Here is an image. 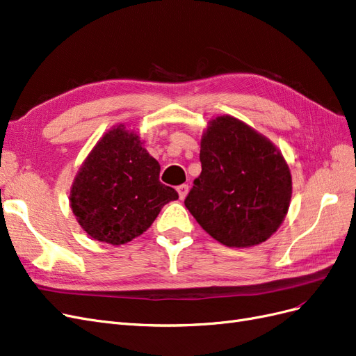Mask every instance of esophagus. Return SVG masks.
I'll list each match as a JSON object with an SVG mask.
<instances>
[{
	"label": "esophagus",
	"instance_id": "34e87169",
	"mask_svg": "<svg viewBox=\"0 0 356 356\" xmlns=\"http://www.w3.org/2000/svg\"><path fill=\"white\" fill-rule=\"evenodd\" d=\"M177 191H178V194H179V199L184 200V199H186L187 193H188V186H187V184H181V186L177 187Z\"/></svg>",
	"mask_w": 356,
	"mask_h": 356
}]
</instances>
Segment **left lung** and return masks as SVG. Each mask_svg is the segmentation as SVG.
<instances>
[{"instance_id":"8db88e82","label":"left lung","mask_w":356,"mask_h":356,"mask_svg":"<svg viewBox=\"0 0 356 356\" xmlns=\"http://www.w3.org/2000/svg\"><path fill=\"white\" fill-rule=\"evenodd\" d=\"M202 174L184 200L202 228L228 248H250L284 220L291 175L265 137L231 116L216 118L200 145Z\"/></svg>"}]
</instances>
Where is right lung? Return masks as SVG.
<instances>
[{
	"mask_svg": "<svg viewBox=\"0 0 356 356\" xmlns=\"http://www.w3.org/2000/svg\"><path fill=\"white\" fill-rule=\"evenodd\" d=\"M161 165L124 125L108 131L72 186V211L88 234L110 244L141 236L178 193L159 181Z\"/></svg>",
	"mask_w": 356,
	"mask_h": 356,
	"instance_id": "right-lung-1",
	"label": "right lung"
}]
</instances>
